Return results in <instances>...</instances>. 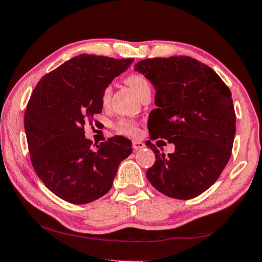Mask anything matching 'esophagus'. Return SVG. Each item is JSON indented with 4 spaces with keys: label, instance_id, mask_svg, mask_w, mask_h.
Segmentation results:
<instances>
[{
    "label": "esophagus",
    "instance_id": "esophagus-1",
    "mask_svg": "<svg viewBox=\"0 0 262 262\" xmlns=\"http://www.w3.org/2000/svg\"><path fill=\"white\" fill-rule=\"evenodd\" d=\"M144 148V143L141 141H133V149L134 150H140V149Z\"/></svg>",
    "mask_w": 262,
    "mask_h": 262
}]
</instances>
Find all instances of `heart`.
Returning a JSON list of instances; mask_svg holds the SVG:
<instances>
[{"label": "heart", "mask_w": 262, "mask_h": 262, "mask_svg": "<svg viewBox=\"0 0 262 262\" xmlns=\"http://www.w3.org/2000/svg\"><path fill=\"white\" fill-rule=\"evenodd\" d=\"M127 84L132 87V90L139 95L143 92L146 89H150V84H149L148 79L142 76L140 73H133L130 76L127 77ZM112 95V89L110 86H107L105 90H103L102 95H101V101L103 105H107L111 100ZM116 129L120 133V134L133 136L136 135L138 133V127H136L135 122L130 121V120H122L118 123L116 126Z\"/></svg>", "instance_id": "obj_1"}]
</instances>
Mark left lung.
Listing matches in <instances>:
<instances>
[{"instance_id":"8db88e82","label":"left lung","mask_w":262,"mask_h":262,"mask_svg":"<svg viewBox=\"0 0 262 262\" xmlns=\"http://www.w3.org/2000/svg\"><path fill=\"white\" fill-rule=\"evenodd\" d=\"M134 70L156 91L157 108L148 120L151 139L175 146L165 155L149 142L156 161L147 178L168 197L199 196L218 180L231 157L235 135L231 91L212 69L190 57L144 59Z\"/></svg>"}]
</instances>
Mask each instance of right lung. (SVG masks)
Here are the masks:
<instances>
[{
	"label": "right lung",
	"instance_id": "1",
	"mask_svg": "<svg viewBox=\"0 0 262 262\" xmlns=\"http://www.w3.org/2000/svg\"><path fill=\"white\" fill-rule=\"evenodd\" d=\"M134 61L80 55L40 79L28 102L24 128L32 167L45 186L72 204H87L111 190L132 142L114 136L97 148L85 122L101 113V95Z\"/></svg>",
	"mask_w": 262,
	"mask_h": 262
}]
</instances>
